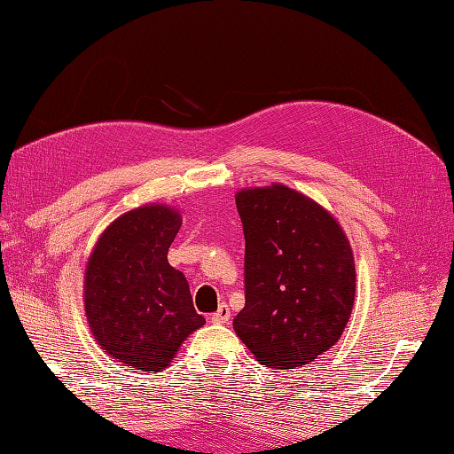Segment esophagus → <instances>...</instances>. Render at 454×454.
Listing matches in <instances>:
<instances>
[{
	"instance_id": "esophagus-1",
	"label": "esophagus",
	"mask_w": 454,
	"mask_h": 454,
	"mask_svg": "<svg viewBox=\"0 0 454 454\" xmlns=\"http://www.w3.org/2000/svg\"><path fill=\"white\" fill-rule=\"evenodd\" d=\"M228 321H230V309H228L226 303H222V305L218 307L216 313L210 315V323L224 325V323H228Z\"/></svg>"
}]
</instances>
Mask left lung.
I'll list each match as a JSON object with an SVG mask.
<instances>
[{"label": "left lung", "mask_w": 454, "mask_h": 454, "mask_svg": "<svg viewBox=\"0 0 454 454\" xmlns=\"http://www.w3.org/2000/svg\"><path fill=\"white\" fill-rule=\"evenodd\" d=\"M246 305L234 331L265 368L313 362L348 323L356 270L348 238L321 204L286 184L236 194Z\"/></svg>", "instance_id": "8db88e82"}]
</instances>
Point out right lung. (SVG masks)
Instances as JSON below:
<instances>
[{"instance_id": "add662e5", "label": "right lung", "mask_w": 454, "mask_h": 454, "mask_svg": "<svg viewBox=\"0 0 454 454\" xmlns=\"http://www.w3.org/2000/svg\"><path fill=\"white\" fill-rule=\"evenodd\" d=\"M181 222L167 204L133 208L104 230L86 263L84 310L96 342L149 374L167 368L204 325L186 278L167 262Z\"/></svg>"}]
</instances>
